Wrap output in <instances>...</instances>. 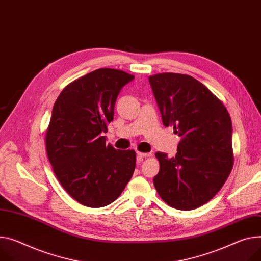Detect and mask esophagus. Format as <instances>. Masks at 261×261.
I'll return each instance as SVG.
<instances>
[{
  "mask_svg": "<svg viewBox=\"0 0 261 261\" xmlns=\"http://www.w3.org/2000/svg\"><path fill=\"white\" fill-rule=\"evenodd\" d=\"M149 155H151V153H146V152H140V151H138V152H137V161H138V162H141L144 158H147V156H149Z\"/></svg>",
  "mask_w": 261,
  "mask_h": 261,
  "instance_id": "34e87169",
  "label": "esophagus"
}]
</instances>
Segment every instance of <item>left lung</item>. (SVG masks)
Returning a JSON list of instances; mask_svg holds the SVG:
<instances>
[{
    "label": "left lung",
    "mask_w": 261,
    "mask_h": 261,
    "mask_svg": "<svg viewBox=\"0 0 261 261\" xmlns=\"http://www.w3.org/2000/svg\"><path fill=\"white\" fill-rule=\"evenodd\" d=\"M163 124L181 137L175 156L155 152L153 185L178 210L203 206L220 190L233 167L232 122L223 102L195 78L176 73L149 76Z\"/></svg>",
    "instance_id": "1"
}]
</instances>
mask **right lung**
Returning <instances> with one entry per match:
<instances>
[{
	"instance_id": "right-lung-1",
	"label": "right lung",
	"mask_w": 261,
	"mask_h": 261,
	"mask_svg": "<svg viewBox=\"0 0 261 261\" xmlns=\"http://www.w3.org/2000/svg\"><path fill=\"white\" fill-rule=\"evenodd\" d=\"M134 78L98 69L68 85L54 103L46 133L49 161L65 190L87 207L110 205L133 176L136 152L116 150L103 133L120 91Z\"/></svg>"
}]
</instances>
